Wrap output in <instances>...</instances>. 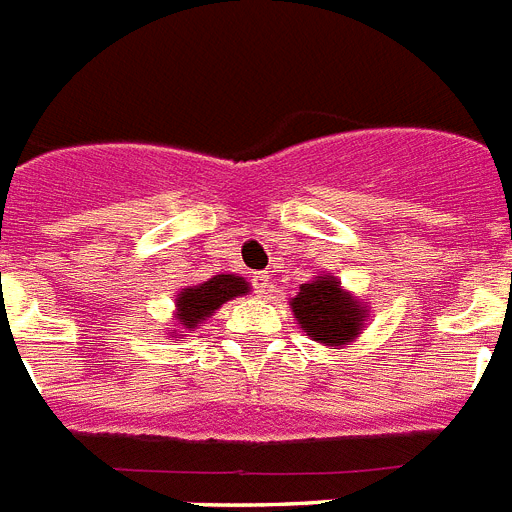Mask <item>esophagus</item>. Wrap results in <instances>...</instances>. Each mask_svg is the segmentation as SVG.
I'll list each match as a JSON object with an SVG mask.
<instances>
[{
	"mask_svg": "<svg viewBox=\"0 0 512 512\" xmlns=\"http://www.w3.org/2000/svg\"><path fill=\"white\" fill-rule=\"evenodd\" d=\"M253 290H256V295H266V287H269V274L266 272H256L253 274Z\"/></svg>",
	"mask_w": 512,
	"mask_h": 512,
	"instance_id": "esophagus-1",
	"label": "esophagus"
}]
</instances>
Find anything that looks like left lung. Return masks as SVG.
Masks as SVG:
<instances>
[{"mask_svg":"<svg viewBox=\"0 0 512 512\" xmlns=\"http://www.w3.org/2000/svg\"><path fill=\"white\" fill-rule=\"evenodd\" d=\"M290 308L305 336L329 349L355 342L370 316L368 305L344 290L334 274H321L300 285L298 295L290 298Z\"/></svg>","mask_w":512,"mask_h":512,"instance_id":"left-lung-1","label":"left lung"}]
</instances>
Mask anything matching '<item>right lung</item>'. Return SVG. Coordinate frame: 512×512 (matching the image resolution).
<instances>
[{"label":"right lung","instance_id":"obj_1","mask_svg":"<svg viewBox=\"0 0 512 512\" xmlns=\"http://www.w3.org/2000/svg\"><path fill=\"white\" fill-rule=\"evenodd\" d=\"M251 292V282L238 274H214L207 282L181 287L176 295V310H173V323H170L168 336L183 339L191 331H196L207 318H212L225 303L235 298H243Z\"/></svg>","mask_w":512,"mask_h":512}]
</instances>
